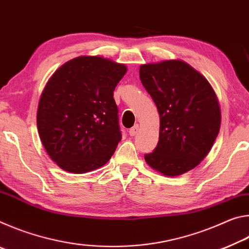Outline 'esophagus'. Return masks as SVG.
Masks as SVG:
<instances>
[{"label":"esophagus","instance_id":"esophagus-1","mask_svg":"<svg viewBox=\"0 0 249 249\" xmlns=\"http://www.w3.org/2000/svg\"><path fill=\"white\" fill-rule=\"evenodd\" d=\"M138 129H140V126H138V125H135V126H133V127L130 128V129H129V132H128L130 136H135V135L137 134Z\"/></svg>","mask_w":249,"mask_h":249}]
</instances>
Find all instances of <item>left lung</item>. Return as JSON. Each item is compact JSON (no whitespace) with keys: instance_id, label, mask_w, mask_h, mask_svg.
I'll return each instance as SVG.
<instances>
[{"instance_id":"1","label":"left lung","mask_w":249,"mask_h":249,"mask_svg":"<svg viewBox=\"0 0 249 249\" xmlns=\"http://www.w3.org/2000/svg\"><path fill=\"white\" fill-rule=\"evenodd\" d=\"M140 78L160 117L158 145L145 155L146 162L167 177L192 170L220 132L221 108L212 86L180 59L142 65Z\"/></svg>"}]
</instances>
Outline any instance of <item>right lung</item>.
Here are the masks:
<instances>
[{
	"label": "right lung",
	"instance_id": "add662e5",
	"mask_svg": "<svg viewBox=\"0 0 249 249\" xmlns=\"http://www.w3.org/2000/svg\"><path fill=\"white\" fill-rule=\"evenodd\" d=\"M127 67L101 56H80L58 68L37 108L46 151L62 170L86 174L104 166L122 140L113 91Z\"/></svg>",
	"mask_w": 249,
	"mask_h": 249
}]
</instances>
